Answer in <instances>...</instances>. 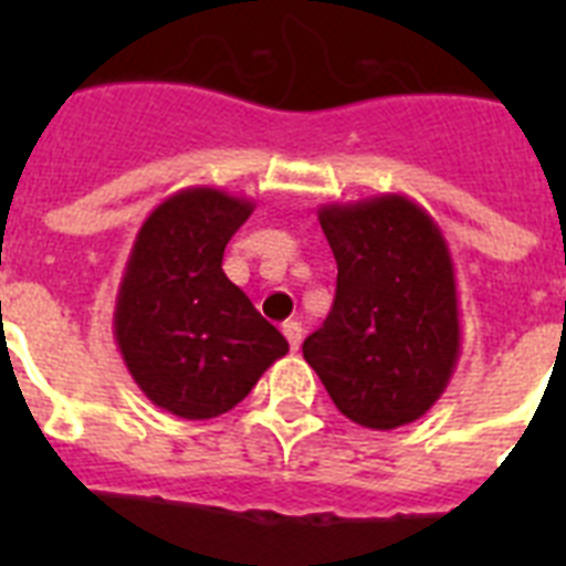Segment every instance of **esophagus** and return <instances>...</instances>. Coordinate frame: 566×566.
Returning a JSON list of instances; mask_svg holds the SVG:
<instances>
[{"mask_svg":"<svg viewBox=\"0 0 566 566\" xmlns=\"http://www.w3.org/2000/svg\"><path fill=\"white\" fill-rule=\"evenodd\" d=\"M284 337H287V344H291V349H300L302 337H305V328H302L300 319H287L282 326Z\"/></svg>","mask_w":566,"mask_h":566,"instance_id":"esophagus-1","label":"esophagus"}]
</instances>
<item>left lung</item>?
Returning <instances> with one entry per match:
<instances>
[{
    "label": "left lung",
    "instance_id": "left-lung-1",
    "mask_svg": "<svg viewBox=\"0 0 566 566\" xmlns=\"http://www.w3.org/2000/svg\"><path fill=\"white\" fill-rule=\"evenodd\" d=\"M337 261L335 305L305 337L337 411L364 429L420 420L461 355L455 266L426 208L402 193L319 208Z\"/></svg>",
    "mask_w": 566,
    "mask_h": 566
}]
</instances>
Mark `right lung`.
Wrapping results in <instances>:
<instances>
[{
	"label": "right lung",
	"instance_id": "1",
	"mask_svg": "<svg viewBox=\"0 0 566 566\" xmlns=\"http://www.w3.org/2000/svg\"><path fill=\"white\" fill-rule=\"evenodd\" d=\"M252 211L243 196L185 188L146 217L128 252L117 349L146 399L181 420L231 411L287 355L282 332L222 273L226 243Z\"/></svg>",
	"mask_w": 566,
	"mask_h": 566
}]
</instances>
